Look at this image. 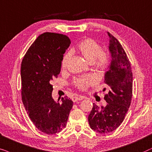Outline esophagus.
<instances>
[{"instance_id": "obj_1", "label": "esophagus", "mask_w": 152, "mask_h": 152, "mask_svg": "<svg viewBox=\"0 0 152 152\" xmlns=\"http://www.w3.org/2000/svg\"><path fill=\"white\" fill-rule=\"evenodd\" d=\"M83 97L82 96H74L72 98V101L74 102H78V101H80V100H82L83 99Z\"/></svg>"}]
</instances>
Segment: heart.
Masks as SVG:
<instances>
[{
	"mask_svg": "<svg viewBox=\"0 0 152 152\" xmlns=\"http://www.w3.org/2000/svg\"><path fill=\"white\" fill-rule=\"evenodd\" d=\"M78 53L83 56L86 61L90 64H93L94 67L99 71L106 69L108 64L109 58L108 53L102 51V47L96 41L92 39H86L82 40L77 46ZM71 59V53H67L62 60V67L66 69ZM94 83V78L89 76L85 78L76 79L75 81L76 86L81 90H85L87 87L91 86Z\"/></svg>",
	"mask_w": 152,
	"mask_h": 152,
	"instance_id": "1",
	"label": "heart"
}]
</instances>
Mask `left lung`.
I'll list each match as a JSON object with an SVG mask.
<instances>
[{
  "label": "left lung",
  "mask_w": 152,
  "mask_h": 152,
  "mask_svg": "<svg viewBox=\"0 0 152 152\" xmlns=\"http://www.w3.org/2000/svg\"><path fill=\"white\" fill-rule=\"evenodd\" d=\"M107 33L110 58L104 78L108 90L104 96L107 104L100 108L93 104L88 116L91 129L99 133L112 132L122 124L131 105L133 90V74L129 58L118 40Z\"/></svg>",
  "instance_id": "obj_1"
}]
</instances>
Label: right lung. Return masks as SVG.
<instances>
[{
	"instance_id": "1",
	"label": "right lung",
	"mask_w": 152,
	"mask_h": 152,
	"mask_svg": "<svg viewBox=\"0 0 152 152\" xmlns=\"http://www.w3.org/2000/svg\"><path fill=\"white\" fill-rule=\"evenodd\" d=\"M71 43L66 35L44 32L32 43L21 66L22 101L35 126L46 134L66 126L73 102L67 96L56 102L52 83L61 69L63 54Z\"/></svg>"
}]
</instances>
